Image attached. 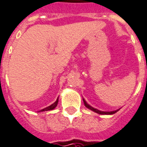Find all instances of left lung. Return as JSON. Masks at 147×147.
I'll return each instance as SVG.
<instances>
[{"mask_svg": "<svg viewBox=\"0 0 147 147\" xmlns=\"http://www.w3.org/2000/svg\"><path fill=\"white\" fill-rule=\"evenodd\" d=\"M83 101H84V106L86 107L88 109H89V110H92V111H94V112H96V113H98V114H102V115H104V114H106V115H110V114H113V113H115L116 112H117L120 109H117V110H113V111H101V110H98V109H96V108L92 107V106H90L88 102H87L85 100H84V98H83Z\"/></svg>", "mask_w": 147, "mask_h": 147, "instance_id": "obj_1", "label": "left lung"}]
</instances>
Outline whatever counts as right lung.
<instances>
[{"label": "right lung", "mask_w": 147, "mask_h": 147, "mask_svg": "<svg viewBox=\"0 0 147 147\" xmlns=\"http://www.w3.org/2000/svg\"><path fill=\"white\" fill-rule=\"evenodd\" d=\"M58 102H59V97H58V98H57V99H56V101L54 103H52V104H51V105H50V106H49V107H48L44 108V109H42V110H40V111H38V112H43V111H49V110H54L55 108L57 107Z\"/></svg>", "instance_id": "1"}]
</instances>
